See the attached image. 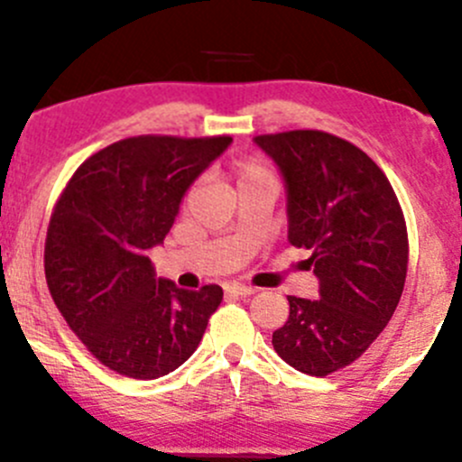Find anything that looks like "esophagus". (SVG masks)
<instances>
[{
	"instance_id": "34e87169",
	"label": "esophagus",
	"mask_w": 462,
	"mask_h": 462,
	"mask_svg": "<svg viewBox=\"0 0 462 462\" xmlns=\"http://www.w3.org/2000/svg\"><path fill=\"white\" fill-rule=\"evenodd\" d=\"M256 289L254 287H247V285H239V282H232V285H226V293H230V296H252Z\"/></svg>"
}]
</instances>
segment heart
Returning <instances> with one entry per match:
<instances>
[{
    "label": "heart",
    "instance_id": "b5f03b06",
    "mask_svg": "<svg viewBox=\"0 0 462 462\" xmlns=\"http://www.w3.org/2000/svg\"><path fill=\"white\" fill-rule=\"evenodd\" d=\"M227 177H230L232 184L239 189V186L254 184V181L273 180V173L265 160H261V157L256 155H247L236 157V160H232L230 164H227Z\"/></svg>",
    "mask_w": 462,
    "mask_h": 462
}]
</instances>
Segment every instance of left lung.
<instances>
[{
  "label": "left lung",
  "mask_w": 462,
  "mask_h": 462,
  "mask_svg": "<svg viewBox=\"0 0 462 462\" xmlns=\"http://www.w3.org/2000/svg\"><path fill=\"white\" fill-rule=\"evenodd\" d=\"M287 184L289 243L311 252L320 298L287 296L273 351L327 377L366 353L393 318L408 273V227L383 171L353 142L318 129L256 135Z\"/></svg>",
  "instance_id": "obj_1"
}]
</instances>
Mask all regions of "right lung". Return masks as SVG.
<instances>
[{
    "label": "right lung",
    "instance_id": "obj_1",
    "mask_svg": "<svg viewBox=\"0 0 462 462\" xmlns=\"http://www.w3.org/2000/svg\"><path fill=\"white\" fill-rule=\"evenodd\" d=\"M230 135H134L105 146L60 190L45 236V282L85 348L109 371L157 379L186 362L223 300L155 278L160 245L189 186Z\"/></svg>",
    "mask_w": 462,
    "mask_h": 462
}]
</instances>
